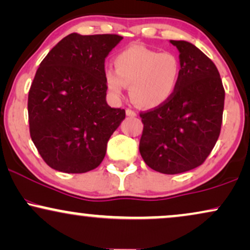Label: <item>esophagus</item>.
<instances>
[{"label": "esophagus", "mask_w": 250, "mask_h": 250, "mask_svg": "<svg viewBox=\"0 0 250 250\" xmlns=\"http://www.w3.org/2000/svg\"><path fill=\"white\" fill-rule=\"evenodd\" d=\"M125 114H127L128 116H131V118H135V116L137 115V114H136L135 110H132V109H130V108L125 109Z\"/></svg>", "instance_id": "obj_1"}]
</instances>
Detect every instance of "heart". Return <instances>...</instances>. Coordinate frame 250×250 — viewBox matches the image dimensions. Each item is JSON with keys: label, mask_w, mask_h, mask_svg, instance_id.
I'll return each mask as SVG.
<instances>
[{"label": "heart", "mask_w": 250, "mask_h": 250, "mask_svg": "<svg viewBox=\"0 0 250 250\" xmlns=\"http://www.w3.org/2000/svg\"><path fill=\"white\" fill-rule=\"evenodd\" d=\"M115 70L106 69L105 83L113 97L120 98L130 86L136 105L145 109L163 106L174 96L181 78L182 67L172 53H160L135 45L119 53L114 59Z\"/></svg>", "instance_id": "obj_1"}]
</instances>
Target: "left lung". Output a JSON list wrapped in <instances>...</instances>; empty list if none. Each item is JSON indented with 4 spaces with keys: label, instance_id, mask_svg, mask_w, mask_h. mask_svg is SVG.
Returning <instances> with one entry per match:
<instances>
[{
    "label": "left lung",
    "instance_id": "1",
    "mask_svg": "<svg viewBox=\"0 0 250 250\" xmlns=\"http://www.w3.org/2000/svg\"><path fill=\"white\" fill-rule=\"evenodd\" d=\"M178 48L179 86L163 106L141 113L140 152L145 164L164 174H179L204 163L220 134L224 91L214 63L192 43L169 40Z\"/></svg>",
    "mask_w": 250,
    "mask_h": 250
}]
</instances>
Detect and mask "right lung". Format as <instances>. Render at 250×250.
I'll return each mask as SVG.
<instances>
[{"label":"right lung","mask_w":250,"mask_h":250,"mask_svg":"<svg viewBox=\"0 0 250 250\" xmlns=\"http://www.w3.org/2000/svg\"><path fill=\"white\" fill-rule=\"evenodd\" d=\"M123 39L71 33L40 63L28 92L30 135L45 163L63 173H85L105 158L107 142L125 110L106 102L105 59Z\"/></svg>","instance_id":"1"}]
</instances>
